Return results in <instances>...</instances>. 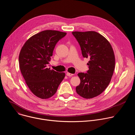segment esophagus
Listing matches in <instances>:
<instances>
[{
	"instance_id": "1",
	"label": "esophagus",
	"mask_w": 135,
	"mask_h": 135,
	"mask_svg": "<svg viewBox=\"0 0 135 135\" xmlns=\"http://www.w3.org/2000/svg\"><path fill=\"white\" fill-rule=\"evenodd\" d=\"M66 75L67 76H73L74 75V74H71V73H66Z\"/></svg>"
}]
</instances>
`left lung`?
<instances>
[{"label": "left lung", "instance_id": "1", "mask_svg": "<svg viewBox=\"0 0 135 135\" xmlns=\"http://www.w3.org/2000/svg\"><path fill=\"white\" fill-rule=\"evenodd\" d=\"M80 45L84 57H89V69L79 73L80 84L76 92L83 98L90 99L100 94L109 84L115 68V56L110 44L95 31L72 32Z\"/></svg>", "mask_w": 135, "mask_h": 135}]
</instances>
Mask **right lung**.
Masks as SVG:
<instances>
[{"mask_svg": "<svg viewBox=\"0 0 135 135\" xmlns=\"http://www.w3.org/2000/svg\"><path fill=\"white\" fill-rule=\"evenodd\" d=\"M67 33L47 30L27 41L22 47L18 61L21 74L30 91L41 99H47L56 92L65 74L47 68L54 49Z\"/></svg>", "mask_w": 135, "mask_h": 135, "instance_id": "add662e5", "label": "right lung"}]
</instances>
